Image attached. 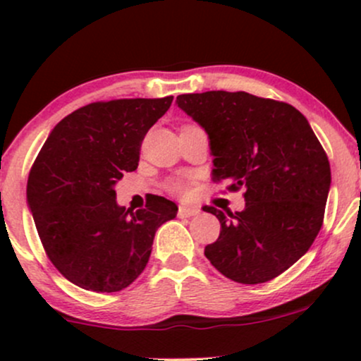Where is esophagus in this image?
<instances>
[{
  "label": "esophagus",
  "instance_id": "esophagus-1",
  "mask_svg": "<svg viewBox=\"0 0 361 361\" xmlns=\"http://www.w3.org/2000/svg\"><path fill=\"white\" fill-rule=\"evenodd\" d=\"M200 210L197 209V207H190V205H180V209H178V215L180 217H193V215H197Z\"/></svg>",
  "mask_w": 361,
  "mask_h": 361
}]
</instances>
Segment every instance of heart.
<instances>
[{
    "mask_svg": "<svg viewBox=\"0 0 361 361\" xmlns=\"http://www.w3.org/2000/svg\"><path fill=\"white\" fill-rule=\"evenodd\" d=\"M175 188L178 190V188H180V185H175Z\"/></svg>",
    "mask_w": 361,
    "mask_h": 361,
    "instance_id": "heart-1",
    "label": "heart"
}]
</instances>
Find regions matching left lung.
I'll use <instances>...</instances> for the list:
<instances>
[{
	"label": "left lung",
	"mask_w": 361,
	"mask_h": 361,
	"mask_svg": "<svg viewBox=\"0 0 361 361\" xmlns=\"http://www.w3.org/2000/svg\"><path fill=\"white\" fill-rule=\"evenodd\" d=\"M209 135L212 178L244 188V210L224 214L205 256L227 279L255 285L300 259L319 234L331 186L327 156L307 118L283 102L246 91L176 97Z\"/></svg>",
	"instance_id": "1"
}]
</instances>
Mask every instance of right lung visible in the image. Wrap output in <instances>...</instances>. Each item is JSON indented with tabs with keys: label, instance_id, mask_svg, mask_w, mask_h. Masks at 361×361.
I'll return each mask as SVG.
<instances>
[{
	"label": "right lung",
	"instance_id": "add662e5",
	"mask_svg": "<svg viewBox=\"0 0 361 361\" xmlns=\"http://www.w3.org/2000/svg\"><path fill=\"white\" fill-rule=\"evenodd\" d=\"M173 97L91 103L64 117L40 149L27 204L49 259L71 283L118 292L146 268L156 231L175 202L152 195L137 212L117 204L115 185L137 169L140 142Z\"/></svg>",
	"mask_w": 361,
	"mask_h": 361
}]
</instances>
